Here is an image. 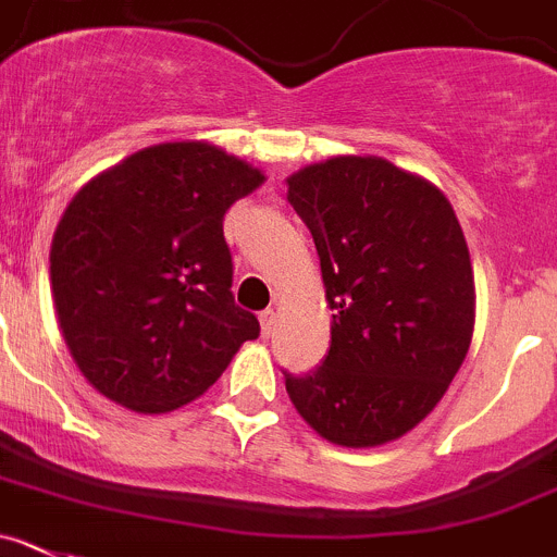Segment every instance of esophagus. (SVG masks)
<instances>
[{
  "mask_svg": "<svg viewBox=\"0 0 557 557\" xmlns=\"http://www.w3.org/2000/svg\"><path fill=\"white\" fill-rule=\"evenodd\" d=\"M258 319H261V332H263V337L274 335V326H277V313H274V310H263V313L258 315Z\"/></svg>",
  "mask_w": 557,
  "mask_h": 557,
  "instance_id": "1",
  "label": "esophagus"
}]
</instances>
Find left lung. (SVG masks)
I'll use <instances>...</instances> for the list:
<instances>
[{"label": "left lung", "instance_id": "8db88e82", "mask_svg": "<svg viewBox=\"0 0 557 557\" xmlns=\"http://www.w3.org/2000/svg\"><path fill=\"white\" fill-rule=\"evenodd\" d=\"M285 184L332 310L324 366L285 373L290 404L332 445L393 443L440 404L470 349L475 283L454 206L382 156H332Z\"/></svg>", "mask_w": 557, "mask_h": 557}]
</instances>
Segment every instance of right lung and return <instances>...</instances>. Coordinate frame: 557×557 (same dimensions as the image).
I'll use <instances>...</instances> for the list:
<instances>
[{"mask_svg": "<svg viewBox=\"0 0 557 557\" xmlns=\"http://www.w3.org/2000/svg\"><path fill=\"white\" fill-rule=\"evenodd\" d=\"M267 181L202 139L159 143L87 181L51 238V296L76 368L139 414L202 396L261 324L233 302L225 211Z\"/></svg>", "mask_w": 557, "mask_h": 557, "instance_id": "add662e5", "label": "right lung"}]
</instances>
